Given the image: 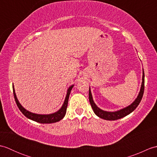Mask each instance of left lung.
Masks as SVG:
<instances>
[{
  "label": "left lung",
  "mask_w": 157,
  "mask_h": 157,
  "mask_svg": "<svg viewBox=\"0 0 157 157\" xmlns=\"http://www.w3.org/2000/svg\"><path fill=\"white\" fill-rule=\"evenodd\" d=\"M144 69H143L142 82L141 85L140 91L139 92L138 97L136 98L135 101L133 102L129 106H127V107L124 109L119 110V111H115V112H109V111H103V110L99 109L98 106L96 105L94 101H93L90 88L89 89V101L93 111H94V113L96 115L99 117L100 118L103 119L109 120V121H113V120H117V119L124 117L130 114L132 112L134 111L136 109V107L138 106V105L140 104V102L142 98L143 94H144Z\"/></svg>",
  "instance_id": "8db88e82"
}]
</instances>
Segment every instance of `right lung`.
I'll return each instance as SVG.
<instances>
[{"label": "right lung", "mask_w": 157, "mask_h": 157, "mask_svg": "<svg viewBox=\"0 0 157 157\" xmlns=\"http://www.w3.org/2000/svg\"><path fill=\"white\" fill-rule=\"evenodd\" d=\"M73 87V85L71 86L68 88L64 103H63L61 108L58 111L49 115L36 114V113H33L27 111V110L23 108L21 105V104H20L19 102L18 101L17 98L16 94L15 92L14 86H13V95H14L16 104L17 105L19 109L21 111V112L23 113V114L26 117H28L29 119H32L33 121L40 123H56V122L59 121L60 120H61L65 117L66 111H67V108L69 94L70 93H71V90Z\"/></svg>", "instance_id": "right-lung-1"}]
</instances>
